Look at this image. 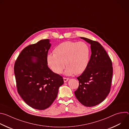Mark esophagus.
I'll use <instances>...</instances> for the list:
<instances>
[{
    "label": "esophagus",
    "instance_id": "obj_1",
    "mask_svg": "<svg viewBox=\"0 0 129 129\" xmlns=\"http://www.w3.org/2000/svg\"><path fill=\"white\" fill-rule=\"evenodd\" d=\"M63 80H64V82H66L68 80H69V78H63Z\"/></svg>",
    "mask_w": 129,
    "mask_h": 129
}]
</instances>
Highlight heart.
<instances>
[{"label": "heart", "instance_id": "obj_1", "mask_svg": "<svg viewBox=\"0 0 129 129\" xmlns=\"http://www.w3.org/2000/svg\"><path fill=\"white\" fill-rule=\"evenodd\" d=\"M53 52L47 54V62L52 71L57 74L62 73L65 65L67 67L66 75L81 74L89 62L90 47L83 41L63 42L54 48Z\"/></svg>", "mask_w": 129, "mask_h": 129}]
</instances>
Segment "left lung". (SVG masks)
<instances>
[{
  "instance_id": "left-lung-1",
  "label": "left lung",
  "mask_w": 129,
  "mask_h": 129,
  "mask_svg": "<svg viewBox=\"0 0 129 129\" xmlns=\"http://www.w3.org/2000/svg\"><path fill=\"white\" fill-rule=\"evenodd\" d=\"M81 38L91 44V55L86 69L77 78L79 86L75 94L82 105L93 107L102 103L110 92L112 63L99 42L84 37Z\"/></svg>"
}]
</instances>
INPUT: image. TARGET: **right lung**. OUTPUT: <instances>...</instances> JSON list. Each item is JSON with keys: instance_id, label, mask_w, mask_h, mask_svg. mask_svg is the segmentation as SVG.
Wrapping results in <instances>:
<instances>
[{"instance_id": "obj_1", "label": "right lung", "mask_w": 129, "mask_h": 129, "mask_svg": "<svg viewBox=\"0 0 129 129\" xmlns=\"http://www.w3.org/2000/svg\"><path fill=\"white\" fill-rule=\"evenodd\" d=\"M50 46L49 40L44 39L26 46L14 65L18 93L26 104L38 110L46 109L52 104L64 83L63 77L47 66Z\"/></svg>"}]
</instances>
